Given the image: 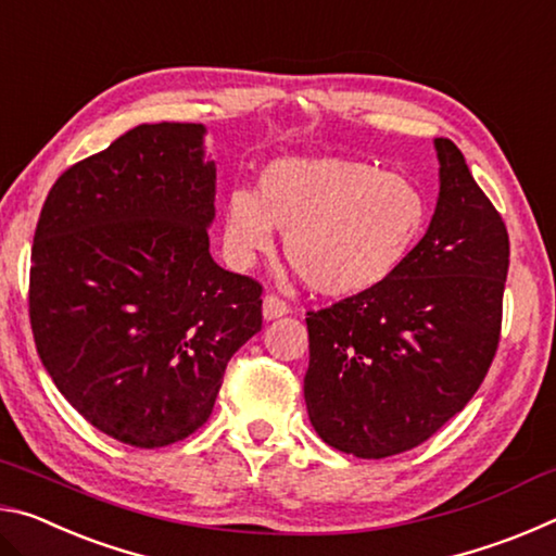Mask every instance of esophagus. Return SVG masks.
Instances as JSON below:
<instances>
[{
  "mask_svg": "<svg viewBox=\"0 0 556 556\" xmlns=\"http://www.w3.org/2000/svg\"><path fill=\"white\" fill-rule=\"evenodd\" d=\"M262 314H265L267 321H271V318L289 314V304L285 299H279L277 294H267L265 301H262Z\"/></svg>",
  "mask_w": 556,
  "mask_h": 556,
  "instance_id": "1",
  "label": "esophagus"
}]
</instances>
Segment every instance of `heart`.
Returning a JSON list of instances; mask_svg holds the SVG:
<instances>
[{
	"mask_svg": "<svg viewBox=\"0 0 556 556\" xmlns=\"http://www.w3.org/2000/svg\"><path fill=\"white\" fill-rule=\"evenodd\" d=\"M429 225V203L409 178L355 159H277L257 193L235 191L225 235L235 255L271 250L287 235L291 269L318 294L357 296L407 265Z\"/></svg>",
	"mask_w": 556,
	"mask_h": 556,
	"instance_id": "b5f03b06",
	"label": "heart"
}]
</instances>
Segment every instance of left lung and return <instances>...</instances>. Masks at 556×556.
<instances>
[{"instance_id": "obj_1", "label": "left lung", "mask_w": 556, "mask_h": 556, "mask_svg": "<svg viewBox=\"0 0 556 556\" xmlns=\"http://www.w3.org/2000/svg\"><path fill=\"white\" fill-rule=\"evenodd\" d=\"M439 201L397 275L306 314L308 419L328 446L388 458L425 444L485 380L503 324L507 228L451 139Z\"/></svg>"}]
</instances>
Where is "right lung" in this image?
Masks as SVG:
<instances>
[{"instance_id":"obj_1","label":"right lung","mask_w":556,"mask_h":556,"mask_svg":"<svg viewBox=\"0 0 556 556\" xmlns=\"http://www.w3.org/2000/svg\"><path fill=\"white\" fill-rule=\"evenodd\" d=\"M203 125H139L73 164L34 232L29 318L73 409L137 448L208 421L223 372L262 328V285L215 265Z\"/></svg>"}]
</instances>
